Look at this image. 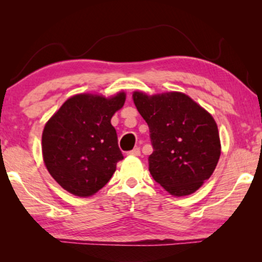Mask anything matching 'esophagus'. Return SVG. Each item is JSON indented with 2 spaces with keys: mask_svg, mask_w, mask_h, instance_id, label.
I'll return each mask as SVG.
<instances>
[{
  "mask_svg": "<svg viewBox=\"0 0 262 262\" xmlns=\"http://www.w3.org/2000/svg\"><path fill=\"white\" fill-rule=\"evenodd\" d=\"M128 155H130V156H140L141 155V150L140 148H134L133 150H130L129 152H128Z\"/></svg>",
  "mask_w": 262,
  "mask_h": 262,
  "instance_id": "obj_1",
  "label": "esophagus"
}]
</instances>
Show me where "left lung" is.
Instances as JSON below:
<instances>
[{"instance_id":"obj_1","label":"left lung","mask_w":262,"mask_h":262,"mask_svg":"<svg viewBox=\"0 0 262 262\" xmlns=\"http://www.w3.org/2000/svg\"><path fill=\"white\" fill-rule=\"evenodd\" d=\"M137 111L148 123L154 151L149 171L176 196L194 193L210 178L221 155L214 118L180 92L149 97L134 92Z\"/></svg>"}]
</instances>
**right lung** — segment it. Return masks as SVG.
Listing matches in <instances>:
<instances>
[{
	"label": "right lung",
	"instance_id": "1",
	"mask_svg": "<svg viewBox=\"0 0 262 262\" xmlns=\"http://www.w3.org/2000/svg\"><path fill=\"white\" fill-rule=\"evenodd\" d=\"M112 98L77 95L48 120L42 133L43 162L57 184L77 196H90L108 183L123 159L111 118L125 104Z\"/></svg>",
	"mask_w": 262,
	"mask_h": 262
}]
</instances>
